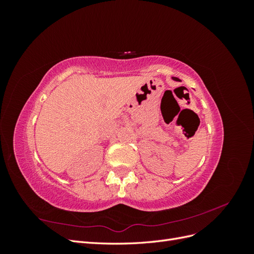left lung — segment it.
Wrapping results in <instances>:
<instances>
[{
    "mask_svg": "<svg viewBox=\"0 0 254 254\" xmlns=\"http://www.w3.org/2000/svg\"><path fill=\"white\" fill-rule=\"evenodd\" d=\"M173 79H174V80H176V81H178V80H179V78H177V77H173Z\"/></svg>",
    "mask_w": 254,
    "mask_h": 254,
    "instance_id": "obj_1",
    "label": "left lung"
}]
</instances>
